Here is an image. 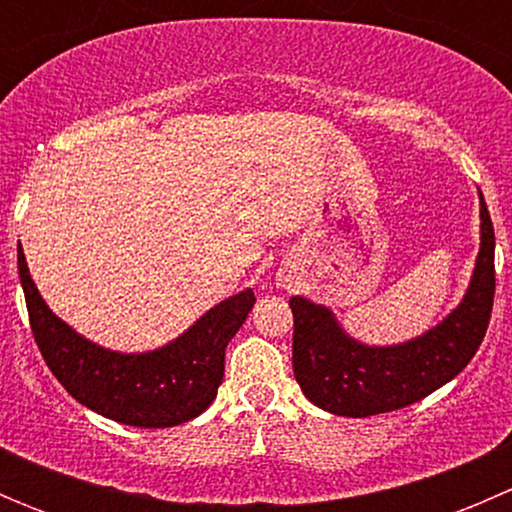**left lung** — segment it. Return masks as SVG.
<instances>
[{
  "label": "left lung",
  "instance_id": "1",
  "mask_svg": "<svg viewBox=\"0 0 512 512\" xmlns=\"http://www.w3.org/2000/svg\"><path fill=\"white\" fill-rule=\"evenodd\" d=\"M493 294L495 232L480 195V252L471 287L438 327L399 347H366L342 332L327 307L292 297L294 379L312 404L337 416L364 418L416 404L461 374L478 352Z\"/></svg>",
  "mask_w": 512,
  "mask_h": 512
}]
</instances>
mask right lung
<instances>
[{"instance_id":"add662e5","label":"right lung","mask_w":512,"mask_h":512,"mask_svg":"<svg viewBox=\"0 0 512 512\" xmlns=\"http://www.w3.org/2000/svg\"><path fill=\"white\" fill-rule=\"evenodd\" d=\"M17 265L34 342L51 374L86 409L126 426L170 428L203 414L223 384L227 342L255 304V292L245 289L156 352L118 354L79 337L46 307L22 245Z\"/></svg>"}]
</instances>
